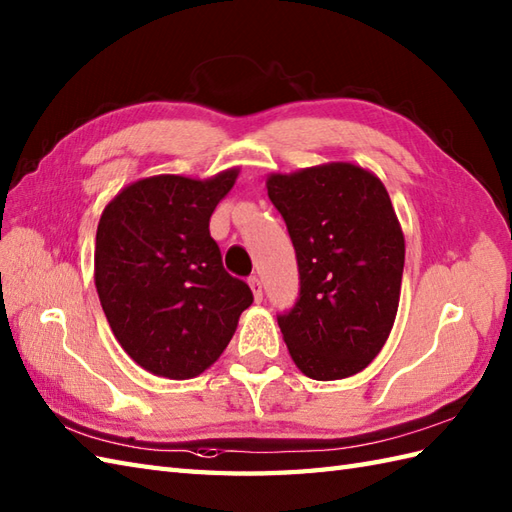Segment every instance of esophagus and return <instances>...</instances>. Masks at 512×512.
I'll list each match as a JSON object with an SVG mask.
<instances>
[{
  "label": "esophagus",
  "instance_id": "1",
  "mask_svg": "<svg viewBox=\"0 0 512 512\" xmlns=\"http://www.w3.org/2000/svg\"><path fill=\"white\" fill-rule=\"evenodd\" d=\"M248 285H251V290H253V296H255L257 303H259L261 299H264V292H261V281H259L257 277L248 279Z\"/></svg>",
  "mask_w": 512,
  "mask_h": 512
}]
</instances>
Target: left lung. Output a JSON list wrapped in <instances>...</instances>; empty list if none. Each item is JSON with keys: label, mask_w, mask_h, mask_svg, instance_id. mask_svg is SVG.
I'll use <instances>...</instances> for the list:
<instances>
[{"label": "left lung", "mask_w": 512, "mask_h": 512, "mask_svg": "<svg viewBox=\"0 0 512 512\" xmlns=\"http://www.w3.org/2000/svg\"><path fill=\"white\" fill-rule=\"evenodd\" d=\"M299 261V301L279 327L318 382L364 371L395 325L406 240L384 183L334 161L266 178Z\"/></svg>", "instance_id": "obj_1"}]
</instances>
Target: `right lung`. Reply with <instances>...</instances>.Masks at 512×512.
<instances>
[{"instance_id":"add662e5","label":"right lung","mask_w":512,"mask_h":512,"mask_svg":"<svg viewBox=\"0 0 512 512\" xmlns=\"http://www.w3.org/2000/svg\"><path fill=\"white\" fill-rule=\"evenodd\" d=\"M240 168L126 185L95 233V290L113 336L157 377L192 379L231 342L253 292L222 266L209 218Z\"/></svg>"}]
</instances>
